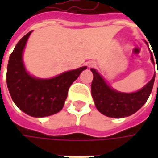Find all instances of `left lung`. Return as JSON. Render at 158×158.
Listing matches in <instances>:
<instances>
[{
	"instance_id": "8db88e82",
	"label": "left lung",
	"mask_w": 158,
	"mask_h": 158,
	"mask_svg": "<svg viewBox=\"0 0 158 158\" xmlns=\"http://www.w3.org/2000/svg\"><path fill=\"white\" fill-rule=\"evenodd\" d=\"M151 61L154 63L152 55ZM90 70L93 73L91 95L95 106L101 113L111 118H124L136 112L148 100L155 81L154 75L153 78L142 89L133 93H122L108 86L94 69Z\"/></svg>"
}]
</instances>
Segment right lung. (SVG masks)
<instances>
[{
  "label": "right lung",
  "mask_w": 158,
  "mask_h": 158,
  "mask_svg": "<svg viewBox=\"0 0 158 158\" xmlns=\"http://www.w3.org/2000/svg\"><path fill=\"white\" fill-rule=\"evenodd\" d=\"M30 31L16 44L7 68V85L16 106L26 114L41 118L59 112L64 106L70 85L87 67L70 70L51 79H38L24 69L23 51Z\"/></svg>",
  "instance_id": "add662e5"
}]
</instances>
